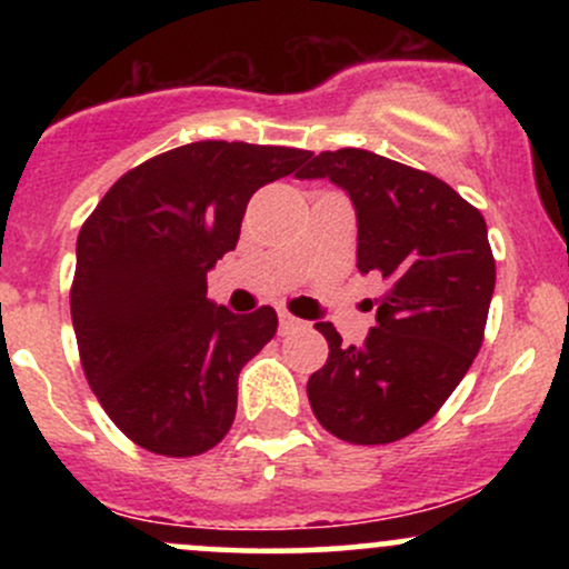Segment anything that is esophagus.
I'll return each mask as SVG.
<instances>
[{"mask_svg": "<svg viewBox=\"0 0 569 569\" xmlns=\"http://www.w3.org/2000/svg\"><path fill=\"white\" fill-rule=\"evenodd\" d=\"M278 321H280V331H291L297 329V326H305V321L293 318L289 310H278Z\"/></svg>", "mask_w": 569, "mask_h": 569, "instance_id": "1", "label": "esophagus"}]
</instances>
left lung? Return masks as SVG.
<instances>
[{
	"mask_svg": "<svg viewBox=\"0 0 569 569\" xmlns=\"http://www.w3.org/2000/svg\"><path fill=\"white\" fill-rule=\"evenodd\" d=\"M299 179H329L358 217V270L377 272V326L361 348L335 323L307 382L312 415L348 443H390L422 428L471 369L495 291L487 221L447 181L367 149L316 154Z\"/></svg>",
	"mask_w": 569,
	"mask_h": 569,
	"instance_id": "obj_1",
	"label": "left lung"
}]
</instances>
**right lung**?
Masks as SVG:
<instances>
[{"mask_svg":"<svg viewBox=\"0 0 569 569\" xmlns=\"http://www.w3.org/2000/svg\"><path fill=\"white\" fill-rule=\"evenodd\" d=\"M310 152L194 141L130 168L84 219L71 280L82 371L109 420L166 457L208 452L232 428L238 375L278 316H234L206 297L208 270L238 246L259 187Z\"/></svg>","mask_w":569,"mask_h":569,"instance_id":"add662e5","label":"right lung"}]
</instances>
